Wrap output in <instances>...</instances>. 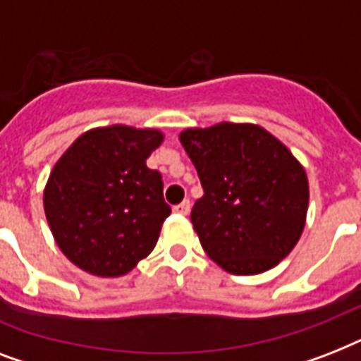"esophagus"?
<instances>
[{
    "instance_id": "1",
    "label": "esophagus",
    "mask_w": 361,
    "mask_h": 361,
    "mask_svg": "<svg viewBox=\"0 0 361 361\" xmlns=\"http://www.w3.org/2000/svg\"><path fill=\"white\" fill-rule=\"evenodd\" d=\"M189 209H191V202H189V200H183L181 204L174 206V214L187 215V214H189Z\"/></svg>"
}]
</instances>
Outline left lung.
<instances>
[{"label": "left lung", "mask_w": 361, "mask_h": 361, "mask_svg": "<svg viewBox=\"0 0 361 361\" xmlns=\"http://www.w3.org/2000/svg\"><path fill=\"white\" fill-rule=\"evenodd\" d=\"M180 142L204 195L191 212L200 245L234 275H255L288 257L309 206L305 169L271 133L255 123L185 129Z\"/></svg>", "instance_id": "obj_1"}]
</instances>
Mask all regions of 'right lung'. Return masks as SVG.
Segmentation results:
<instances>
[{"label":"right lung","instance_id":"add662e5","mask_svg":"<svg viewBox=\"0 0 361 361\" xmlns=\"http://www.w3.org/2000/svg\"><path fill=\"white\" fill-rule=\"evenodd\" d=\"M163 140L159 129L97 127L54 164L42 204L54 240L75 266L120 277L153 251L170 206L146 159Z\"/></svg>","mask_w":361,"mask_h":361}]
</instances>
